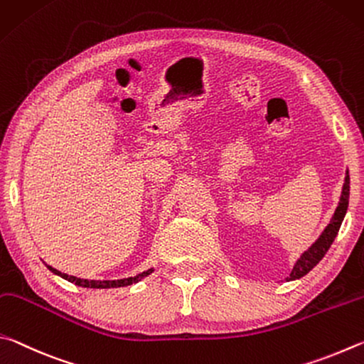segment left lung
Segmentation results:
<instances>
[{
  "instance_id": "8db88e82",
  "label": "left lung",
  "mask_w": 364,
  "mask_h": 364,
  "mask_svg": "<svg viewBox=\"0 0 364 364\" xmlns=\"http://www.w3.org/2000/svg\"><path fill=\"white\" fill-rule=\"evenodd\" d=\"M348 198H350V176H348V169H347L346 171V181H343V186H342L339 205H337L333 218H331L329 224L321 232V235L318 237L315 243L311 245L307 251H304L301 254V257L296 260V264H294V267H292L289 277L286 278V282H294V279L305 277L324 257V254L328 252L331 245H333V241L337 237V233H339L342 220L347 214Z\"/></svg>"
}]
</instances>
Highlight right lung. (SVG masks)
<instances>
[{
    "label": "right lung",
    "mask_w": 364,
    "mask_h": 364,
    "mask_svg": "<svg viewBox=\"0 0 364 364\" xmlns=\"http://www.w3.org/2000/svg\"><path fill=\"white\" fill-rule=\"evenodd\" d=\"M48 269L54 273V275L60 277L67 282L73 283L76 286H81V288H91V289H108V288H121V286H129V284H136L140 279H144L145 277H149L150 273H153V269L145 270L142 273H139L136 277H129V278H121V279H85V278H76L72 275H67V273H62L59 270L53 269V267L46 264Z\"/></svg>",
    "instance_id": "add662e5"
}]
</instances>
